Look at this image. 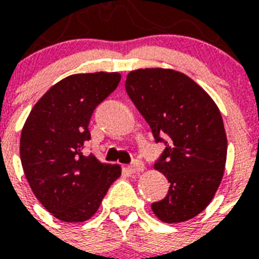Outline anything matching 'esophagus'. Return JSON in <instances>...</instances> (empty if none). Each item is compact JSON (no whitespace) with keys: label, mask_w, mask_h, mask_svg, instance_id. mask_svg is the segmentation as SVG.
Here are the masks:
<instances>
[{"label":"esophagus","mask_w":259,"mask_h":259,"mask_svg":"<svg viewBox=\"0 0 259 259\" xmlns=\"http://www.w3.org/2000/svg\"><path fill=\"white\" fill-rule=\"evenodd\" d=\"M129 170L132 173L142 172V170H145V165H144V162H142L141 160H134V161L129 165Z\"/></svg>","instance_id":"esophagus-1"}]
</instances>
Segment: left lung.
I'll list each match as a JSON object with an SVG mask.
<instances>
[{
  "label": "left lung",
  "mask_w": 259,
  "mask_h": 259,
  "mask_svg": "<svg viewBox=\"0 0 259 259\" xmlns=\"http://www.w3.org/2000/svg\"><path fill=\"white\" fill-rule=\"evenodd\" d=\"M126 91L165 149L154 169L168 179L166 196L152 204L165 223L189 221L211 203L227 157L222 114L197 83L179 71L145 68L127 74Z\"/></svg>",
  "instance_id": "left-lung-1"
}]
</instances>
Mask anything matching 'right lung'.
<instances>
[{
	"mask_svg": "<svg viewBox=\"0 0 259 259\" xmlns=\"http://www.w3.org/2000/svg\"><path fill=\"white\" fill-rule=\"evenodd\" d=\"M121 80L118 72L67 76L33 106L20 140L22 169L44 208L67 223L84 222L97 212L121 166L83 156L94 110Z\"/></svg>",
	"mask_w": 259,
	"mask_h": 259,
	"instance_id": "1",
	"label": "right lung"
}]
</instances>
